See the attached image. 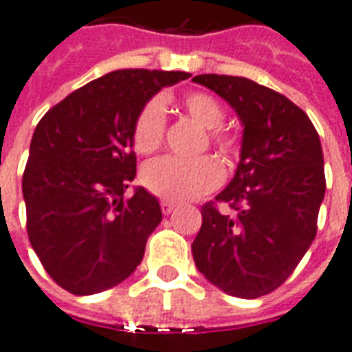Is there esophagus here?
Segmentation results:
<instances>
[{
  "mask_svg": "<svg viewBox=\"0 0 352 352\" xmlns=\"http://www.w3.org/2000/svg\"><path fill=\"white\" fill-rule=\"evenodd\" d=\"M177 205L173 201H166V199H164V201H160V209H162V212L164 214H169V212H173V209H175Z\"/></svg>",
  "mask_w": 352,
  "mask_h": 352,
  "instance_id": "1",
  "label": "esophagus"
}]
</instances>
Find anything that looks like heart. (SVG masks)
Here are the masks:
<instances>
[{"instance_id":"1","label":"heart","mask_w":352,"mask_h":352,"mask_svg":"<svg viewBox=\"0 0 352 352\" xmlns=\"http://www.w3.org/2000/svg\"><path fill=\"white\" fill-rule=\"evenodd\" d=\"M183 110L197 124L207 129V140L222 156H233L239 149L235 132L223 129V108L214 96L194 91L183 96ZM166 138V104L160 96H153L143 104L132 124V143L142 155H153L162 147ZM222 166L212 156L183 160L166 156L145 166L142 183L151 194L166 201H188L214 190L222 183Z\"/></svg>"}]
</instances>
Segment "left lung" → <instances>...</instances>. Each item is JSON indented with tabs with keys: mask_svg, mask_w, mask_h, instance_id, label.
Wrapping results in <instances>:
<instances>
[{
	"mask_svg": "<svg viewBox=\"0 0 352 352\" xmlns=\"http://www.w3.org/2000/svg\"><path fill=\"white\" fill-rule=\"evenodd\" d=\"M228 100L244 124L233 181L201 207L192 242L197 270L241 298L269 295L293 274L317 235L327 181L319 134L287 96L248 78H192ZM226 202L231 213H222Z\"/></svg>",
	"mask_w": 352,
	"mask_h": 352,
	"instance_id": "1",
	"label": "left lung"
}]
</instances>
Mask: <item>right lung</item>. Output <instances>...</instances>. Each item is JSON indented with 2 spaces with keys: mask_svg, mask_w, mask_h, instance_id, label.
<instances>
[{
  "mask_svg": "<svg viewBox=\"0 0 352 352\" xmlns=\"http://www.w3.org/2000/svg\"><path fill=\"white\" fill-rule=\"evenodd\" d=\"M181 70H113L85 83L44 113L22 177L28 236L44 270L72 295H93L126 280L142 263L147 236L162 220L136 177L132 124Z\"/></svg>",
  "mask_w": 352,
  "mask_h": 352,
  "instance_id": "right-lung-1",
  "label": "right lung"
}]
</instances>
